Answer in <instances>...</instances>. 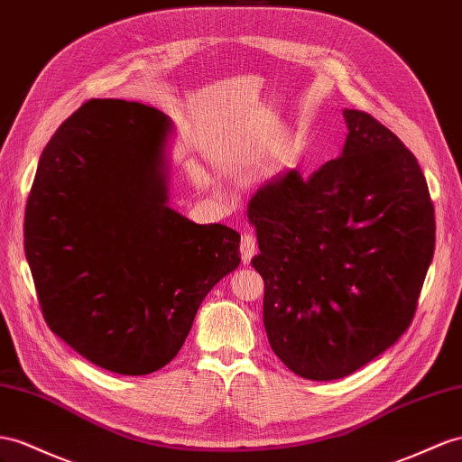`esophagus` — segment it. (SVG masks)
Returning <instances> with one entry per match:
<instances>
[{
  "label": "esophagus",
  "mask_w": 462,
  "mask_h": 462,
  "mask_svg": "<svg viewBox=\"0 0 462 462\" xmlns=\"http://www.w3.org/2000/svg\"><path fill=\"white\" fill-rule=\"evenodd\" d=\"M240 252H242L244 263H250L252 257H254L255 252H257V240H255V236H252V234H244V236H242Z\"/></svg>",
  "instance_id": "34e87169"
}]
</instances>
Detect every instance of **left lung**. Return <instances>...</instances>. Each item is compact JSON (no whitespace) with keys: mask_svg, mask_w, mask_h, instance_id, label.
Wrapping results in <instances>:
<instances>
[{"mask_svg":"<svg viewBox=\"0 0 462 462\" xmlns=\"http://www.w3.org/2000/svg\"><path fill=\"white\" fill-rule=\"evenodd\" d=\"M344 116L341 156L310 177H273L247 207L269 346L310 381L344 378L396 344L435 250L433 200L416 156L373 115Z\"/></svg>","mask_w":462,"mask_h":462,"instance_id":"left-lung-1","label":"left lung"}]
</instances>
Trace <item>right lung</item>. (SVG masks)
<instances>
[{
  "label": "right lung",
  "instance_id": "1",
  "mask_svg": "<svg viewBox=\"0 0 462 462\" xmlns=\"http://www.w3.org/2000/svg\"><path fill=\"white\" fill-rule=\"evenodd\" d=\"M170 118L91 99L42 150L25 255L44 322L93 365L150 374L180 353L200 302L240 265V234L168 207Z\"/></svg>",
  "mask_w": 462,
  "mask_h": 462
}]
</instances>
